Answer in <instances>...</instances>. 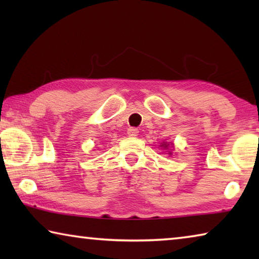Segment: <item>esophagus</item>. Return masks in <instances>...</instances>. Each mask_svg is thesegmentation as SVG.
Masks as SVG:
<instances>
[{
  "mask_svg": "<svg viewBox=\"0 0 259 259\" xmlns=\"http://www.w3.org/2000/svg\"><path fill=\"white\" fill-rule=\"evenodd\" d=\"M138 129L137 128H129L128 129V136H130V137H136V136H138Z\"/></svg>",
  "mask_w": 259,
  "mask_h": 259,
  "instance_id": "34e87169",
  "label": "esophagus"
}]
</instances>
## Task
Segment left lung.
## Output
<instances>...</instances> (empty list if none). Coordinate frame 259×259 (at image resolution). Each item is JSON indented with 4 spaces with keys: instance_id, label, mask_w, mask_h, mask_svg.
Returning a JSON list of instances; mask_svg holds the SVG:
<instances>
[{
    "instance_id": "obj_1",
    "label": "left lung",
    "mask_w": 259,
    "mask_h": 259,
    "mask_svg": "<svg viewBox=\"0 0 259 259\" xmlns=\"http://www.w3.org/2000/svg\"><path fill=\"white\" fill-rule=\"evenodd\" d=\"M171 145H172V144H171ZM162 147H164V148H168V146H169V144H166V143H163V144H162V145H161ZM169 154H171V152H170L169 153Z\"/></svg>"
}]
</instances>
